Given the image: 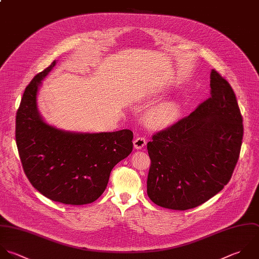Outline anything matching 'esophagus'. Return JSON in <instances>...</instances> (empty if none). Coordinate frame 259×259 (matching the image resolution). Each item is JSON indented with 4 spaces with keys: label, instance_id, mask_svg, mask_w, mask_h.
<instances>
[{
    "label": "esophagus",
    "instance_id": "1",
    "mask_svg": "<svg viewBox=\"0 0 259 259\" xmlns=\"http://www.w3.org/2000/svg\"><path fill=\"white\" fill-rule=\"evenodd\" d=\"M133 143H134V147H135L136 149H141L142 147L145 146V144H146V139H145L144 137L138 136V137L135 138V140H134Z\"/></svg>",
    "mask_w": 259,
    "mask_h": 259
}]
</instances>
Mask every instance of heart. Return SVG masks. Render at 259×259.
I'll use <instances>...</instances> for the list:
<instances>
[{
  "label": "heart",
  "mask_w": 259,
  "mask_h": 259,
  "mask_svg": "<svg viewBox=\"0 0 259 259\" xmlns=\"http://www.w3.org/2000/svg\"><path fill=\"white\" fill-rule=\"evenodd\" d=\"M181 105L176 101H164L153 106L145 116L146 123L153 129L164 128L175 123L181 116Z\"/></svg>",
  "instance_id": "obj_1"
}]
</instances>
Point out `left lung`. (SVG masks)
Listing matches in <instances>:
<instances>
[{
	"label": "left lung",
	"mask_w": 259,
	"mask_h": 259,
	"mask_svg": "<svg viewBox=\"0 0 259 259\" xmlns=\"http://www.w3.org/2000/svg\"><path fill=\"white\" fill-rule=\"evenodd\" d=\"M211 97L147 143L149 199L162 208H196L226 186L240 155L243 120L230 83L215 69Z\"/></svg>",
	"instance_id": "1"
}]
</instances>
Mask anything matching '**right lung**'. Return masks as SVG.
<instances>
[{"label":"right lung","mask_w":259,"mask_h":259,"mask_svg":"<svg viewBox=\"0 0 259 259\" xmlns=\"http://www.w3.org/2000/svg\"><path fill=\"white\" fill-rule=\"evenodd\" d=\"M55 64L25 89L16 115L18 152L27 179L43 196L65 205L91 204L106 190L113 167L132 152L133 132L75 133L45 123L37 93Z\"/></svg>","instance_id":"obj_1"}]
</instances>
